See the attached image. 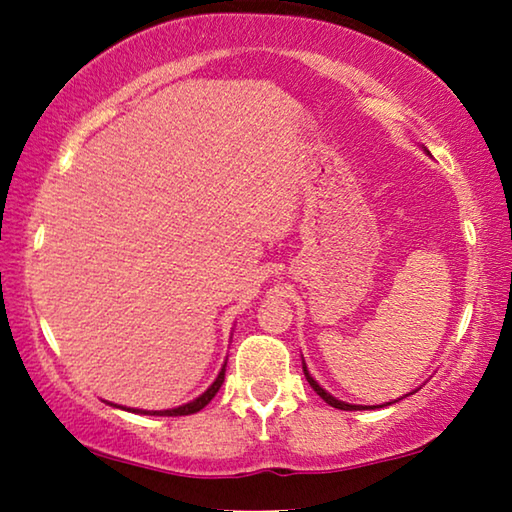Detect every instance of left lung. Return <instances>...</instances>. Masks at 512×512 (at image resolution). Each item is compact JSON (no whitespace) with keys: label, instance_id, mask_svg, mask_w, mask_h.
<instances>
[{"label":"left lung","instance_id":"8db88e82","mask_svg":"<svg viewBox=\"0 0 512 512\" xmlns=\"http://www.w3.org/2000/svg\"><path fill=\"white\" fill-rule=\"evenodd\" d=\"M302 370H305V377H307V381H309V386L314 388V391L323 397V400L329 404V406H334V409H341V411H361V409H375V406H357V404H348V402H341V400H336V397H332L329 395L325 388H320L318 386V381L309 375V370H307V366H302ZM397 402V400H395ZM388 404H393V402H388ZM381 406H386V404H381ZM379 409V406H377Z\"/></svg>","mask_w":512,"mask_h":512}]
</instances>
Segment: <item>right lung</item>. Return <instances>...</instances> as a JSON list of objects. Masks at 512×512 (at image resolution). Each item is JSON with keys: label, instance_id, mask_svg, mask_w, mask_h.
Returning <instances> with one entry per match:
<instances>
[{"label": "right lung", "instance_id": "right-lung-1", "mask_svg": "<svg viewBox=\"0 0 512 512\" xmlns=\"http://www.w3.org/2000/svg\"><path fill=\"white\" fill-rule=\"evenodd\" d=\"M223 379H225V363H223V368H221V372H219V377L214 379V384H212L210 388H207V391H205L203 395H198L196 400L187 402V404H183V406H178V409H167V411H142V409H126V406H119V409L133 411V413H144V415H192V413H196V411L205 409V406L212 402V397H214L216 393H219ZM112 406H117V404H112Z\"/></svg>", "mask_w": 512, "mask_h": 512}]
</instances>
